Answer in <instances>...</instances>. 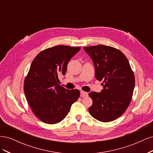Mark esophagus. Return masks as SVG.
I'll list each match as a JSON object with an SVG mask.
<instances>
[{
	"instance_id": "1",
	"label": "esophagus",
	"mask_w": 153,
	"mask_h": 153,
	"mask_svg": "<svg viewBox=\"0 0 153 153\" xmlns=\"http://www.w3.org/2000/svg\"><path fill=\"white\" fill-rule=\"evenodd\" d=\"M88 96V93L84 91H80V96L81 97H86Z\"/></svg>"
}]
</instances>
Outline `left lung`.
I'll list each match as a JSON object with an SVG mask.
<instances>
[{
    "instance_id": "1",
    "label": "left lung",
    "mask_w": 153,
    "mask_h": 153,
    "mask_svg": "<svg viewBox=\"0 0 153 153\" xmlns=\"http://www.w3.org/2000/svg\"><path fill=\"white\" fill-rule=\"evenodd\" d=\"M84 49L93 61L95 77L103 80L101 92H91L92 105L89 112L101 122L119 118L128 108L135 87V75L128 59L119 50L98 45Z\"/></svg>"
}]
</instances>
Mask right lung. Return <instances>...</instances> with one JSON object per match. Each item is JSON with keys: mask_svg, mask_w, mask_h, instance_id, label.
Instances as JSON below:
<instances>
[{"mask_svg": "<svg viewBox=\"0 0 153 153\" xmlns=\"http://www.w3.org/2000/svg\"><path fill=\"white\" fill-rule=\"evenodd\" d=\"M80 50L55 46L41 51L32 61L24 90L32 112L43 123L53 124L62 121L79 98V90L65 89L59 85L58 77L65 75L69 61Z\"/></svg>", "mask_w": 153, "mask_h": 153, "instance_id": "right-lung-1", "label": "right lung"}]
</instances>
